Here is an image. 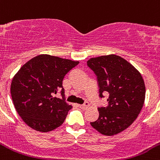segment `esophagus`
<instances>
[{
  "label": "esophagus",
  "mask_w": 160,
  "mask_h": 160,
  "mask_svg": "<svg viewBox=\"0 0 160 160\" xmlns=\"http://www.w3.org/2000/svg\"><path fill=\"white\" fill-rule=\"evenodd\" d=\"M79 107H80L81 109H83V110H85V109H87L88 107H89V103L88 102H85L83 104H81V105H79Z\"/></svg>",
  "instance_id": "esophagus-1"
}]
</instances>
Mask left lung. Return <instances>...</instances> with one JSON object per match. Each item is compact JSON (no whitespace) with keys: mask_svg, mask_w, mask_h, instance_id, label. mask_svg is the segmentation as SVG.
<instances>
[{"mask_svg":"<svg viewBox=\"0 0 160 160\" xmlns=\"http://www.w3.org/2000/svg\"><path fill=\"white\" fill-rule=\"evenodd\" d=\"M87 65L97 77L99 97L109 94L108 105L98 107V118L91 125L103 135L119 133L136 120L144 106L142 76L126 60L114 54L91 58Z\"/></svg>","mask_w":160,"mask_h":160,"instance_id":"obj_1","label":"left lung"}]
</instances>
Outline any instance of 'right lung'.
I'll use <instances>...</instances> for the list:
<instances>
[{"label":"right lung","mask_w":160,"mask_h":160,"mask_svg":"<svg viewBox=\"0 0 160 160\" xmlns=\"http://www.w3.org/2000/svg\"><path fill=\"white\" fill-rule=\"evenodd\" d=\"M79 62L48 54L33 58L20 68L11 83L15 108L35 130L46 132L62 125L72 106L65 102L62 81ZM60 91L62 99L54 97Z\"/></svg>","instance_id":"right-lung-1"}]
</instances>
